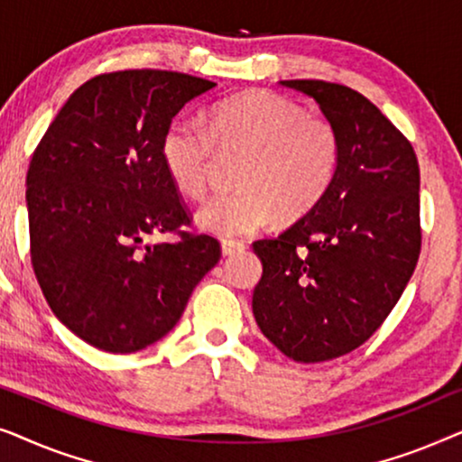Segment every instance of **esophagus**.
<instances>
[{"label": "esophagus", "instance_id": "1", "mask_svg": "<svg viewBox=\"0 0 462 462\" xmlns=\"http://www.w3.org/2000/svg\"><path fill=\"white\" fill-rule=\"evenodd\" d=\"M220 248H223L225 256H231L236 254V252H242L245 248V244L239 242V239H223V242H220Z\"/></svg>", "mask_w": 462, "mask_h": 462}]
</instances>
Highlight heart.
<instances>
[{"instance_id": "obj_1", "label": "heart", "mask_w": 462, "mask_h": 462, "mask_svg": "<svg viewBox=\"0 0 462 462\" xmlns=\"http://www.w3.org/2000/svg\"><path fill=\"white\" fill-rule=\"evenodd\" d=\"M220 155H242L239 191L206 201L195 223L218 237L252 236L277 214L294 220L324 198L338 172L340 136L328 117L267 90L220 100L208 109L206 124L174 119L162 136L166 174L191 199L206 195Z\"/></svg>"}]
</instances>
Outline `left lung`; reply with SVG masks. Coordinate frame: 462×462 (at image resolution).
<instances>
[{"label":"left lung","mask_w":462,"mask_h":462,"mask_svg":"<svg viewBox=\"0 0 462 462\" xmlns=\"http://www.w3.org/2000/svg\"><path fill=\"white\" fill-rule=\"evenodd\" d=\"M282 86L311 97L340 136L332 185L277 237L258 239L252 311L294 362L346 356L397 305L420 254V172L412 144L376 105L321 79Z\"/></svg>","instance_id":"8db88e82"}]
</instances>
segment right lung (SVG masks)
<instances>
[{"label": "right lung", "instance_id": "right-lung-1", "mask_svg": "<svg viewBox=\"0 0 462 462\" xmlns=\"http://www.w3.org/2000/svg\"><path fill=\"white\" fill-rule=\"evenodd\" d=\"M214 81L130 69L75 90L31 157V264L56 318L88 345L134 353L176 326L220 244L182 231L187 206L162 162L172 117ZM157 232L174 243L149 245Z\"/></svg>", "mask_w": 462, "mask_h": 462}]
</instances>
